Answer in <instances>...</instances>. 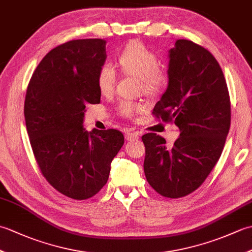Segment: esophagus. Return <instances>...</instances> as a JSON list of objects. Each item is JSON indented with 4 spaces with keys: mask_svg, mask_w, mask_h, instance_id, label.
Listing matches in <instances>:
<instances>
[{
    "mask_svg": "<svg viewBox=\"0 0 252 252\" xmlns=\"http://www.w3.org/2000/svg\"><path fill=\"white\" fill-rule=\"evenodd\" d=\"M125 137L126 141H132V140H136L138 138V133L137 132H130L127 131L125 133Z\"/></svg>",
    "mask_w": 252,
    "mask_h": 252,
    "instance_id": "34e87169",
    "label": "esophagus"
}]
</instances>
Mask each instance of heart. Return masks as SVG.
I'll list each match as a JSON object with an SVG mask.
<instances>
[{
	"label": "heart",
	"instance_id": "1",
	"mask_svg": "<svg viewBox=\"0 0 252 252\" xmlns=\"http://www.w3.org/2000/svg\"><path fill=\"white\" fill-rule=\"evenodd\" d=\"M118 65L123 73L138 77L147 92H156L163 88L168 76L163 69L158 67L159 61L156 53L140 41L127 43L118 56ZM117 83V73L114 67L105 65L97 74V87L103 95L114 93ZM144 105L133 100H121L118 107L119 115L125 118L135 117L144 110Z\"/></svg>",
	"mask_w": 252,
	"mask_h": 252
}]
</instances>
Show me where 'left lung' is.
I'll return each instance as SVG.
<instances>
[{
  "instance_id": "left-lung-1",
  "label": "left lung",
  "mask_w": 252,
  "mask_h": 252,
  "mask_svg": "<svg viewBox=\"0 0 252 252\" xmlns=\"http://www.w3.org/2000/svg\"><path fill=\"white\" fill-rule=\"evenodd\" d=\"M169 83L153 115L174 122L172 147L156 133L142 136L144 172L158 194L181 198L199 187L215 168L231 126V100L222 69L210 52L189 40L169 51Z\"/></svg>"
}]
</instances>
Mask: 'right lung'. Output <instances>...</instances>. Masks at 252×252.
<instances>
[{
  "instance_id": "right-lung-1",
  "label": "right lung",
  "mask_w": 252,
  "mask_h": 252,
  "mask_svg": "<svg viewBox=\"0 0 252 252\" xmlns=\"http://www.w3.org/2000/svg\"><path fill=\"white\" fill-rule=\"evenodd\" d=\"M103 39L56 46L37 65L24 114L36 163L56 190L76 200L95 196L108 180L125 137L118 130L83 127L85 106L99 104L97 74L106 61Z\"/></svg>"
}]
</instances>
